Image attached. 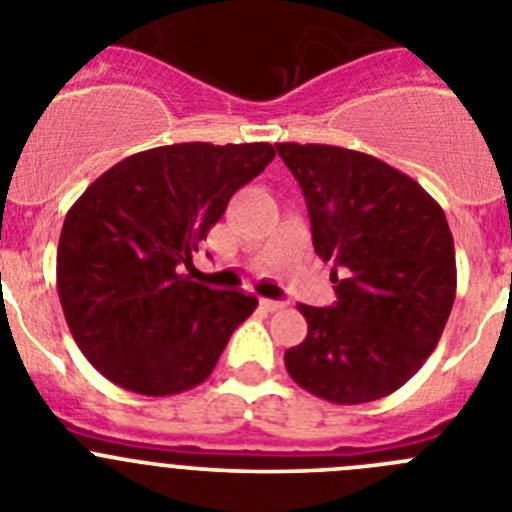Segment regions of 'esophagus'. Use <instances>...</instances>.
<instances>
[{"label":"esophagus","instance_id":"esophagus-1","mask_svg":"<svg viewBox=\"0 0 512 512\" xmlns=\"http://www.w3.org/2000/svg\"><path fill=\"white\" fill-rule=\"evenodd\" d=\"M261 307H264L266 312H277V310H284V302H279V300H261Z\"/></svg>","mask_w":512,"mask_h":512}]
</instances>
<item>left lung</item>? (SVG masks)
Masks as SVG:
<instances>
[{"label":"left lung","instance_id":"left-lung-1","mask_svg":"<svg viewBox=\"0 0 512 512\" xmlns=\"http://www.w3.org/2000/svg\"><path fill=\"white\" fill-rule=\"evenodd\" d=\"M302 187L312 246L333 261L336 305H300L307 336L284 351L289 377L336 405L408 382L441 338L456 297L454 238L441 205L369 153L277 143Z\"/></svg>","mask_w":512,"mask_h":512}]
</instances>
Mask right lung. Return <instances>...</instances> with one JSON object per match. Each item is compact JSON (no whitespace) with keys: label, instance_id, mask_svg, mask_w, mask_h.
Here are the masks:
<instances>
[{"label":"right lung","instance_id":"add662e5","mask_svg":"<svg viewBox=\"0 0 512 512\" xmlns=\"http://www.w3.org/2000/svg\"><path fill=\"white\" fill-rule=\"evenodd\" d=\"M271 143H176L122 158L63 220L56 282L71 336L110 382L148 397L205 382L259 300L194 282L192 253Z\"/></svg>","mask_w":512,"mask_h":512}]
</instances>
